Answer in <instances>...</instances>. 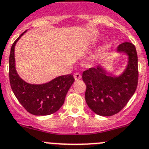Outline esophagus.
Wrapping results in <instances>:
<instances>
[{"instance_id": "34e87169", "label": "esophagus", "mask_w": 149, "mask_h": 149, "mask_svg": "<svg viewBox=\"0 0 149 149\" xmlns=\"http://www.w3.org/2000/svg\"><path fill=\"white\" fill-rule=\"evenodd\" d=\"M74 79L76 80H79L81 79V75L79 73H74Z\"/></svg>"}]
</instances>
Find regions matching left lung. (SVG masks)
Wrapping results in <instances>:
<instances>
[{
  "label": "left lung",
  "mask_w": 149,
  "mask_h": 149,
  "mask_svg": "<svg viewBox=\"0 0 149 149\" xmlns=\"http://www.w3.org/2000/svg\"><path fill=\"white\" fill-rule=\"evenodd\" d=\"M117 53L128 57L127 65L120 75H113L102 65L83 72L87 86L85 100L95 113L110 116L119 113L132 97L137 87L138 61L134 45L130 42L120 45Z\"/></svg>",
  "instance_id": "8db88e82"
}]
</instances>
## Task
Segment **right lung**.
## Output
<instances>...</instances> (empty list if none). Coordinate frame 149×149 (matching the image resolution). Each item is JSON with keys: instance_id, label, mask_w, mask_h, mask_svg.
Returning <instances> with one entry per match:
<instances>
[{"instance_id": "obj_1", "label": "right lung", "mask_w": 149, "mask_h": 149, "mask_svg": "<svg viewBox=\"0 0 149 149\" xmlns=\"http://www.w3.org/2000/svg\"><path fill=\"white\" fill-rule=\"evenodd\" d=\"M22 33L13 43L9 56V81L15 96L24 108L33 115L46 116L60 109L65 102L67 93L74 82L71 74L60 76L40 84H29L17 73L15 59V47Z\"/></svg>"}]
</instances>
